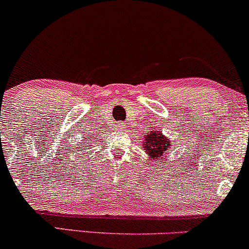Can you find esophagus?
Returning <instances> with one entry per match:
<instances>
[{
    "label": "esophagus",
    "mask_w": 249,
    "mask_h": 249,
    "mask_svg": "<svg viewBox=\"0 0 249 249\" xmlns=\"http://www.w3.org/2000/svg\"><path fill=\"white\" fill-rule=\"evenodd\" d=\"M125 127H126V125H125V123H117V128H118V130L123 131Z\"/></svg>",
    "instance_id": "esophagus-1"
}]
</instances>
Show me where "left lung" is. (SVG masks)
<instances>
[{
    "mask_svg": "<svg viewBox=\"0 0 249 249\" xmlns=\"http://www.w3.org/2000/svg\"><path fill=\"white\" fill-rule=\"evenodd\" d=\"M142 150L146 151L150 158L159 159L165 156V152L171 146V142L167 137L159 131H150L144 138V144H142Z\"/></svg>",
    "mask_w": 249,
    "mask_h": 249,
    "instance_id": "obj_1",
    "label": "left lung"
}]
</instances>
